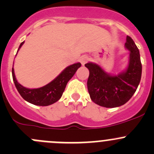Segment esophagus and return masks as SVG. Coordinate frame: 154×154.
<instances>
[{"label": "esophagus", "mask_w": 154, "mask_h": 154, "mask_svg": "<svg viewBox=\"0 0 154 154\" xmlns=\"http://www.w3.org/2000/svg\"><path fill=\"white\" fill-rule=\"evenodd\" d=\"M88 61V57L86 55H83L82 57H80V62L81 63L82 66H84L85 64Z\"/></svg>", "instance_id": "34e87169"}]
</instances>
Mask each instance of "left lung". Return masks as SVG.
I'll list each match as a JSON object with an SVG mask.
<instances>
[{
    "mask_svg": "<svg viewBox=\"0 0 154 154\" xmlns=\"http://www.w3.org/2000/svg\"><path fill=\"white\" fill-rule=\"evenodd\" d=\"M125 48L130 51L128 66L117 75L108 74L96 63L85 64L89 71L87 87L90 97L99 106L106 108L122 106L131 98L140 83L142 63L139 51L128 35Z\"/></svg>",
    "mask_w": 154,
    "mask_h": 154,
    "instance_id": "left-lung-1",
    "label": "left lung"
}]
</instances>
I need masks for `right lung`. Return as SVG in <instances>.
<instances>
[{
    "instance_id": "1",
    "label": "right lung",
    "mask_w": 154,
    "mask_h": 154,
    "mask_svg": "<svg viewBox=\"0 0 154 154\" xmlns=\"http://www.w3.org/2000/svg\"><path fill=\"white\" fill-rule=\"evenodd\" d=\"M24 43V42L21 43L18 51ZM80 66V63L68 66L51 83L38 88H28L21 86L15 78L13 68H12V79L17 90L26 101L36 106H49L60 100L68 82Z\"/></svg>"
}]
</instances>
